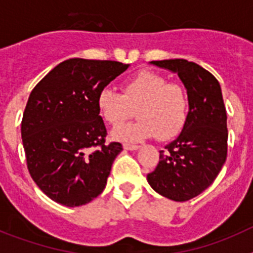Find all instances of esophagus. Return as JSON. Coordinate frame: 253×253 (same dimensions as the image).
Listing matches in <instances>:
<instances>
[{"mask_svg":"<svg viewBox=\"0 0 253 253\" xmlns=\"http://www.w3.org/2000/svg\"><path fill=\"white\" fill-rule=\"evenodd\" d=\"M123 147H124V149H126V151H138V149L140 148L137 144H129V143H124Z\"/></svg>","mask_w":253,"mask_h":253,"instance_id":"esophagus-1","label":"esophagus"}]
</instances>
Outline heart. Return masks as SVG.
Returning <instances> with one entry per match:
<instances>
[{
  "instance_id": "obj_1",
  "label": "heart",
  "mask_w": 253,
  "mask_h": 253,
  "mask_svg": "<svg viewBox=\"0 0 253 253\" xmlns=\"http://www.w3.org/2000/svg\"><path fill=\"white\" fill-rule=\"evenodd\" d=\"M96 106L102 120L114 128L137 111V122L114 131L116 140L142 142L153 137L165 140L175 137L184 126L189 99L180 84H171L160 73L140 71L123 82L122 93L102 88Z\"/></svg>"
}]
</instances>
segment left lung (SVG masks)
Here are the masks:
<instances>
[{"mask_svg":"<svg viewBox=\"0 0 253 253\" xmlns=\"http://www.w3.org/2000/svg\"><path fill=\"white\" fill-rule=\"evenodd\" d=\"M151 64L178 76L186 88L189 113L180 135L160 151V162L147 175L152 189L173 202H187L213 184L227 158V111L218 80L186 59Z\"/></svg>","mask_w":253,"mask_h":253,"instance_id":"obj_1","label":"left lung"}]
</instances>
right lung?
Segmentation results:
<instances>
[{
  "label": "right lung",
  "mask_w": 253,
  "mask_h": 253,
  "mask_svg": "<svg viewBox=\"0 0 253 253\" xmlns=\"http://www.w3.org/2000/svg\"><path fill=\"white\" fill-rule=\"evenodd\" d=\"M129 64L64 60L34 87L21 123L28 169L39 189L66 207L90 203L104 191L120 143L105 144L96 99Z\"/></svg>",
  "instance_id": "right-lung-1"
}]
</instances>
